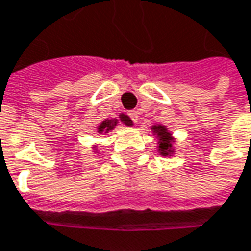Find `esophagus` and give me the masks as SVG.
<instances>
[{
    "mask_svg": "<svg viewBox=\"0 0 251 251\" xmlns=\"http://www.w3.org/2000/svg\"><path fill=\"white\" fill-rule=\"evenodd\" d=\"M127 115H129V118H130V120L133 121L134 124H136V122H137V121H138L137 111H129V114H127Z\"/></svg>",
    "mask_w": 251,
    "mask_h": 251,
    "instance_id": "esophagus-1",
    "label": "esophagus"
}]
</instances>
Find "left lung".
Segmentation results:
<instances>
[{
  "instance_id": "8db88e82",
  "label": "left lung",
  "mask_w": 251,
  "mask_h": 251,
  "mask_svg": "<svg viewBox=\"0 0 251 251\" xmlns=\"http://www.w3.org/2000/svg\"><path fill=\"white\" fill-rule=\"evenodd\" d=\"M153 131L157 133V137H159V152L163 156L170 155L173 152V144H171V136L167 131V129L162 125L153 126Z\"/></svg>"
}]
</instances>
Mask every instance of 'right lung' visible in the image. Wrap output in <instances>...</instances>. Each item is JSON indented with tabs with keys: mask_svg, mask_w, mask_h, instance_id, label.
<instances>
[{
	"mask_svg": "<svg viewBox=\"0 0 251 251\" xmlns=\"http://www.w3.org/2000/svg\"><path fill=\"white\" fill-rule=\"evenodd\" d=\"M120 118H121V121H122V122L125 124V125H127V126L131 125V121H130V118H129V117H126V115H124V114H122ZM117 122H118L117 120L103 121L100 125H99V127H98V131H99V133H103V131H104V133H107V131L113 130L114 126L117 125Z\"/></svg>",
	"mask_w": 251,
	"mask_h": 251,
	"instance_id": "1",
	"label": "right lung"
}]
</instances>
